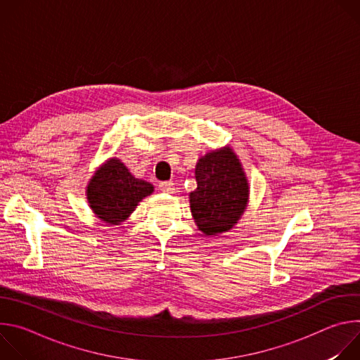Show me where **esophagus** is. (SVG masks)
<instances>
[{"label":"esophagus","instance_id":"1","mask_svg":"<svg viewBox=\"0 0 360 360\" xmlns=\"http://www.w3.org/2000/svg\"><path fill=\"white\" fill-rule=\"evenodd\" d=\"M160 189L165 193H174L175 192V184L174 182H161Z\"/></svg>","mask_w":360,"mask_h":360}]
</instances>
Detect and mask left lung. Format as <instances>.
I'll use <instances>...</instances> for the list:
<instances>
[{
	"label": "left lung",
	"mask_w": 360,
	"mask_h": 360,
	"mask_svg": "<svg viewBox=\"0 0 360 360\" xmlns=\"http://www.w3.org/2000/svg\"><path fill=\"white\" fill-rule=\"evenodd\" d=\"M196 189L189 207L198 229L218 236L242 218L249 202V181L232 146L210 150L195 165Z\"/></svg>",
	"instance_id": "left-lung-1"
}]
</instances>
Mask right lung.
Listing matches in <instances>:
<instances>
[{"label":"right lung","instance_id":"1","mask_svg":"<svg viewBox=\"0 0 360 360\" xmlns=\"http://www.w3.org/2000/svg\"><path fill=\"white\" fill-rule=\"evenodd\" d=\"M153 192V185L135 178L118 158L101 164L86 185V200L94 215L108 225L127 221L138 203Z\"/></svg>","mask_w":360,"mask_h":360}]
</instances>
